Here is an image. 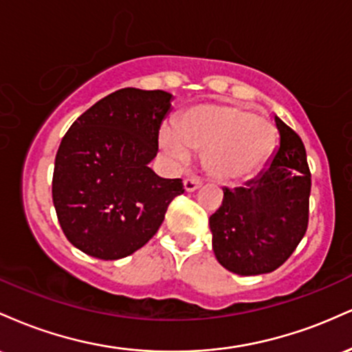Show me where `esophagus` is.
I'll return each mask as SVG.
<instances>
[{
	"label": "esophagus",
	"instance_id": "1",
	"mask_svg": "<svg viewBox=\"0 0 352 352\" xmlns=\"http://www.w3.org/2000/svg\"><path fill=\"white\" fill-rule=\"evenodd\" d=\"M200 187H201V182L199 179H195V177H190V179L184 180V188L187 190V192H195V190Z\"/></svg>",
	"mask_w": 352,
	"mask_h": 352
}]
</instances>
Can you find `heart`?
<instances>
[{"mask_svg": "<svg viewBox=\"0 0 352 352\" xmlns=\"http://www.w3.org/2000/svg\"><path fill=\"white\" fill-rule=\"evenodd\" d=\"M159 142L179 164L187 162L190 151L204 152L201 162L210 179L236 184L263 167L273 151L274 131L266 119L232 104H199L180 116L177 127L164 124Z\"/></svg>", "mask_w": 352, "mask_h": 352, "instance_id": "heart-1", "label": "heart"}]
</instances>
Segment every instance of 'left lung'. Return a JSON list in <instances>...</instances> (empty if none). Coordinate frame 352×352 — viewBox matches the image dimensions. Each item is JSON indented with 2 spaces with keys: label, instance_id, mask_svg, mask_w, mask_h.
Listing matches in <instances>:
<instances>
[{
  "label": "left lung",
  "instance_id": "1",
  "mask_svg": "<svg viewBox=\"0 0 352 352\" xmlns=\"http://www.w3.org/2000/svg\"><path fill=\"white\" fill-rule=\"evenodd\" d=\"M280 144L245 187L223 188L210 217L218 263L240 276L274 272L292 256L308 228L311 173L300 135L274 116Z\"/></svg>",
  "mask_w": 352,
  "mask_h": 352
}]
</instances>
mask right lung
<instances>
[{
  "label": "right lung",
  "instance_id": "1",
  "mask_svg": "<svg viewBox=\"0 0 352 352\" xmlns=\"http://www.w3.org/2000/svg\"><path fill=\"white\" fill-rule=\"evenodd\" d=\"M172 100L165 91L119 89L60 140L52 204L64 235L89 256L119 260L142 248L185 192L180 179H162L148 167Z\"/></svg>",
  "mask_w": 352,
  "mask_h": 352
}]
</instances>
